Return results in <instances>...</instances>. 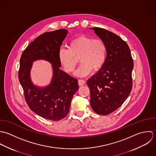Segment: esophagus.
<instances>
[{
    "label": "esophagus",
    "instance_id": "esophagus-1",
    "mask_svg": "<svg viewBox=\"0 0 156 156\" xmlns=\"http://www.w3.org/2000/svg\"><path fill=\"white\" fill-rule=\"evenodd\" d=\"M85 83H86V81H85V80H78V84H79V86H80L84 85Z\"/></svg>",
    "mask_w": 156,
    "mask_h": 156
}]
</instances>
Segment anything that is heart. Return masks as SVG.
Returning a JSON list of instances; mask_svg holds the SVG:
<instances>
[{
    "label": "heart",
    "mask_w": 156,
    "mask_h": 156,
    "mask_svg": "<svg viewBox=\"0 0 156 156\" xmlns=\"http://www.w3.org/2000/svg\"><path fill=\"white\" fill-rule=\"evenodd\" d=\"M107 57V46L101 39H94L86 35H80L68 44V49L61 48L58 59L66 72L74 71L80 59L81 65L75 72L78 76H85L91 71L99 70Z\"/></svg>",
    "instance_id": "heart-1"
}]
</instances>
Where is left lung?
I'll list each match as a JSON object with an SVG mask.
<instances>
[{
    "mask_svg": "<svg viewBox=\"0 0 156 156\" xmlns=\"http://www.w3.org/2000/svg\"><path fill=\"white\" fill-rule=\"evenodd\" d=\"M107 46L103 66L89 78L90 105L99 115H108L124 103L132 89L134 67L130 49L121 37L100 28H91Z\"/></svg>",
    "mask_w": 156,
    "mask_h": 156,
    "instance_id": "1",
    "label": "left lung"
}]
</instances>
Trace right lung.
Returning <instances> with one entry per match:
<instances>
[{"instance_id": "1", "label": "right lung", "mask_w": 156, "mask_h": 156, "mask_svg": "<svg viewBox=\"0 0 156 156\" xmlns=\"http://www.w3.org/2000/svg\"><path fill=\"white\" fill-rule=\"evenodd\" d=\"M67 33L65 29L43 33L28 46L20 60L19 80L25 100L32 112L48 120L65 118L79 89L78 80L60 69L58 52ZM40 59L50 62L53 68L51 81L43 87L35 85L30 78L33 62Z\"/></svg>"}]
</instances>
